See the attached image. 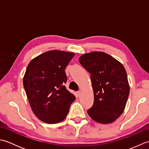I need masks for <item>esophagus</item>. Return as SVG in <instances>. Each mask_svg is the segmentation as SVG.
Returning <instances> with one entry per match:
<instances>
[{
    "instance_id": "obj_1",
    "label": "esophagus",
    "mask_w": 149,
    "mask_h": 149,
    "mask_svg": "<svg viewBox=\"0 0 149 149\" xmlns=\"http://www.w3.org/2000/svg\"><path fill=\"white\" fill-rule=\"evenodd\" d=\"M76 95H77V97H81V92L80 91H77V92L76 93Z\"/></svg>"
}]
</instances>
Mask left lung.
<instances>
[{
	"mask_svg": "<svg viewBox=\"0 0 149 149\" xmlns=\"http://www.w3.org/2000/svg\"><path fill=\"white\" fill-rule=\"evenodd\" d=\"M79 61L91 74L94 102L88 114L100 123L115 122L124 111L130 91L124 66L103 52L85 54Z\"/></svg>",
	"mask_w": 149,
	"mask_h": 149,
	"instance_id": "left-lung-1",
	"label": "left lung"
}]
</instances>
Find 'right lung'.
<instances>
[{
  "label": "right lung",
  "instance_id": "1",
  "mask_svg": "<svg viewBox=\"0 0 149 149\" xmlns=\"http://www.w3.org/2000/svg\"><path fill=\"white\" fill-rule=\"evenodd\" d=\"M75 53L50 50L33 59L23 79L27 97L34 115L47 123L64 120L75 99L66 90L65 69Z\"/></svg>",
  "mask_w": 149,
  "mask_h": 149
}]
</instances>
